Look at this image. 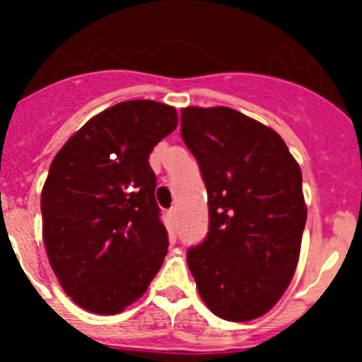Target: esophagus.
Listing matches in <instances>:
<instances>
[{"label":"esophagus","instance_id":"34e87169","mask_svg":"<svg viewBox=\"0 0 362 362\" xmlns=\"http://www.w3.org/2000/svg\"><path fill=\"white\" fill-rule=\"evenodd\" d=\"M177 206H173V208H170V210H168V217H170V221L171 222H177Z\"/></svg>","mask_w":362,"mask_h":362}]
</instances>
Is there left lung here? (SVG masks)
<instances>
[{
  "instance_id": "left-lung-1",
  "label": "left lung",
  "mask_w": 362,
  "mask_h": 362,
  "mask_svg": "<svg viewBox=\"0 0 362 362\" xmlns=\"http://www.w3.org/2000/svg\"><path fill=\"white\" fill-rule=\"evenodd\" d=\"M180 133L208 192L206 240L187 252L198 293L221 319H257L298 266L306 224L301 168L276 131L233 108H182Z\"/></svg>"
}]
</instances>
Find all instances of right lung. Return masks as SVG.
Segmentation results:
<instances>
[{"instance_id": "obj_1", "label": "right lung", "mask_w": 362, "mask_h": 362, "mask_svg": "<svg viewBox=\"0 0 362 362\" xmlns=\"http://www.w3.org/2000/svg\"><path fill=\"white\" fill-rule=\"evenodd\" d=\"M177 124L170 105L122 101L87 120L50 164L40 199L43 243L80 308L120 313L163 266L168 231L148 156Z\"/></svg>"}]
</instances>
